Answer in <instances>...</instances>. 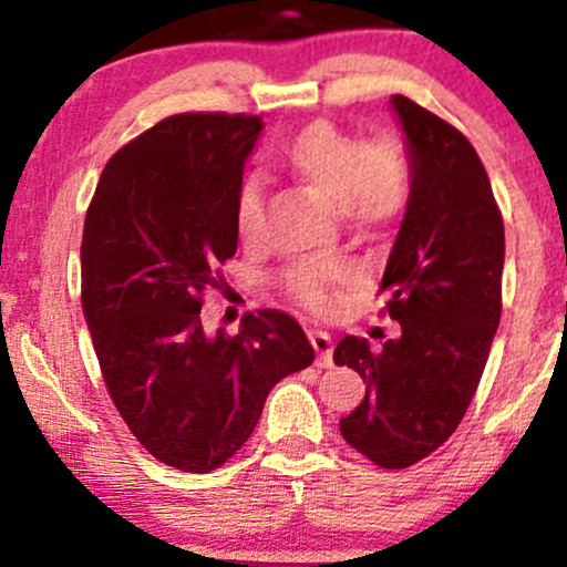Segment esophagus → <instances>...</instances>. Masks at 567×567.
Returning <instances> with one entry per match:
<instances>
[{
  "label": "esophagus",
  "mask_w": 567,
  "mask_h": 567,
  "mask_svg": "<svg viewBox=\"0 0 567 567\" xmlns=\"http://www.w3.org/2000/svg\"><path fill=\"white\" fill-rule=\"evenodd\" d=\"M310 342L318 353V359H316L318 368H331V353H334V342H331V337L326 334V331L316 329V331H310Z\"/></svg>",
  "instance_id": "34e87169"
}]
</instances>
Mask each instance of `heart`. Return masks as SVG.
I'll return each instance as SVG.
<instances>
[{
  "instance_id": "1",
  "label": "heart",
  "mask_w": 567,
  "mask_h": 567,
  "mask_svg": "<svg viewBox=\"0 0 567 567\" xmlns=\"http://www.w3.org/2000/svg\"><path fill=\"white\" fill-rule=\"evenodd\" d=\"M282 162L310 192L342 208L357 227L392 221L409 199V167L392 140H362L331 120H316L296 131L282 147ZM236 230L241 241L255 244L262 230V192L257 181H244L236 194ZM357 282L348 260H299L282 274L290 299L310 312H329L342 288Z\"/></svg>"
}]
</instances>
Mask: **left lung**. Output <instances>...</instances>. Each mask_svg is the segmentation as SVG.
<instances>
[{
    "instance_id": "obj_1",
    "label": "left lung",
    "mask_w": 567,
    "mask_h": 567,
    "mask_svg": "<svg viewBox=\"0 0 567 567\" xmlns=\"http://www.w3.org/2000/svg\"><path fill=\"white\" fill-rule=\"evenodd\" d=\"M411 158V194L381 293L400 334L379 351L342 337L334 364L368 384L340 420L357 453L405 468L442 447L461 425L502 316L505 221L488 173L455 125L392 95Z\"/></svg>"
}]
</instances>
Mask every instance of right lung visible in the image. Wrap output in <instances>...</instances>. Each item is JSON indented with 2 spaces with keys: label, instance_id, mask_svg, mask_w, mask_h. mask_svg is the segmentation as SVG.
<instances>
[{
  "label": "right lung",
  "instance_id": "right-lung-1",
  "mask_svg": "<svg viewBox=\"0 0 567 567\" xmlns=\"http://www.w3.org/2000/svg\"><path fill=\"white\" fill-rule=\"evenodd\" d=\"M260 131L255 114L162 120L109 158L84 219L82 310L109 398L181 472L233 458L271 386L316 359L282 310L247 312L238 334H208L199 318L238 249L233 210Z\"/></svg>",
  "mask_w": 567,
  "mask_h": 567
}]
</instances>
